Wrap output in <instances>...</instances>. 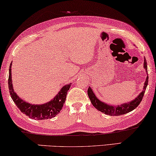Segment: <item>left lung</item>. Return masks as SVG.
<instances>
[{
    "instance_id": "left-lung-1",
    "label": "left lung",
    "mask_w": 156,
    "mask_h": 156,
    "mask_svg": "<svg viewBox=\"0 0 156 156\" xmlns=\"http://www.w3.org/2000/svg\"><path fill=\"white\" fill-rule=\"evenodd\" d=\"M144 68L146 70L147 74V62L146 59L144 57ZM148 76L145 80L144 86L143 87V90L138 97H136L133 100L131 101L126 102V103L121 104V105H111V104H106V102H104L98 99L96 97V95L94 93V91L91 89V87H89L88 90H87V94H88L89 98L92 104V105L97 108V110L100 111V112L104 113V114L109 115V116H121V115H123L125 114H127L131 111L137 107L139 105L140 101H142L143 97H144L145 91H146L147 85H148Z\"/></svg>"
}]
</instances>
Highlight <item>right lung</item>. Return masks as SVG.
Listing matches in <instances>:
<instances>
[{
  "instance_id": "1",
  "label": "right lung",
  "mask_w": 156,
  "mask_h": 156,
  "mask_svg": "<svg viewBox=\"0 0 156 156\" xmlns=\"http://www.w3.org/2000/svg\"><path fill=\"white\" fill-rule=\"evenodd\" d=\"M12 62L9 67V76H8V87H9L10 94L14 103L16 104L17 107L20 110L23 114L27 115L30 118L35 120H44V119H52L56 116L62 110L65 104L67 91L71 86V83L66 84L62 87L57 94L50 101L42 104H32L24 101L21 99L17 94L15 92L13 86H12L11 67Z\"/></svg>"
}]
</instances>
